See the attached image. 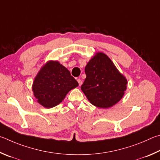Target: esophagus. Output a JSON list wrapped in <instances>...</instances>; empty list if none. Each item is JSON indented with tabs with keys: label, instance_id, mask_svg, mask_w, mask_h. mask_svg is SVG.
Here are the masks:
<instances>
[{
	"label": "esophagus",
	"instance_id": "obj_1",
	"mask_svg": "<svg viewBox=\"0 0 160 160\" xmlns=\"http://www.w3.org/2000/svg\"><path fill=\"white\" fill-rule=\"evenodd\" d=\"M77 82H78V85H79V86H81V85H82V79H81V78H78V79H77Z\"/></svg>",
	"mask_w": 160,
	"mask_h": 160
}]
</instances>
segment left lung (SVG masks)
<instances>
[{"label": "left lung", "instance_id": "obj_1", "mask_svg": "<svg viewBox=\"0 0 160 160\" xmlns=\"http://www.w3.org/2000/svg\"><path fill=\"white\" fill-rule=\"evenodd\" d=\"M86 78L81 89L92 105L112 107L124 96L127 80L107 55L97 52L85 67Z\"/></svg>", "mask_w": 160, "mask_h": 160}]
</instances>
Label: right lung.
<instances>
[{
	"mask_svg": "<svg viewBox=\"0 0 160 160\" xmlns=\"http://www.w3.org/2000/svg\"><path fill=\"white\" fill-rule=\"evenodd\" d=\"M78 86L66 67L58 61H48L35 77L32 91L39 104L51 108L60 104L67 93Z\"/></svg>",
	"mask_w": 160,
	"mask_h": 160,
	"instance_id": "1",
	"label": "right lung"
}]
</instances>
